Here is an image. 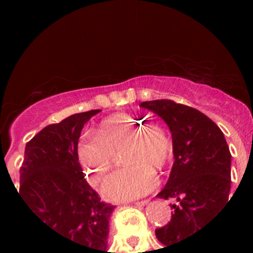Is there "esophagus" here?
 Returning a JSON list of instances; mask_svg holds the SVG:
<instances>
[{"mask_svg":"<svg viewBox=\"0 0 253 253\" xmlns=\"http://www.w3.org/2000/svg\"><path fill=\"white\" fill-rule=\"evenodd\" d=\"M150 202V200H143V201H138V202H135L134 205H136V206H144V205H147Z\"/></svg>","mask_w":253,"mask_h":253,"instance_id":"obj_1","label":"esophagus"}]
</instances>
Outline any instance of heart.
Listing matches in <instances>:
<instances>
[{"label": "heart", "instance_id": "heart-1", "mask_svg": "<svg viewBox=\"0 0 253 253\" xmlns=\"http://www.w3.org/2000/svg\"><path fill=\"white\" fill-rule=\"evenodd\" d=\"M125 168L109 177L102 188L111 201H127L143 197L158 185L152 168L162 169L172 156V140L156 123L146 125L142 118L117 114L99 123L94 135L81 136L76 147L77 160L85 178L93 186L105 180L121 154Z\"/></svg>", "mask_w": 253, "mask_h": 253}]
</instances>
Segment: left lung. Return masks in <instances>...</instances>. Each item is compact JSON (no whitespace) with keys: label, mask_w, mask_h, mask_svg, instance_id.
I'll return each mask as SVG.
<instances>
[{"label":"left lung","mask_w":253,"mask_h":253,"mask_svg":"<svg viewBox=\"0 0 253 253\" xmlns=\"http://www.w3.org/2000/svg\"><path fill=\"white\" fill-rule=\"evenodd\" d=\"M164 119L172 132L173 163L159 198H174L170 222L155 234L164 246L194 235L228 202L231 154L223 132L197 109L170 99L140 103Z\"/></svg>","instance_id":"8db88e82"}]
</instances>
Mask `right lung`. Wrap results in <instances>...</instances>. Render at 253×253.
I'll use <instances>...</instances> for the list:
<instances>
[{
  "mask_svg": "<svg viewBox=\"0 0 253 253\" xmlns=\"http://www.w3.org/2000/svg\"><path fill=\"white\" fill-rule=\"evenodd\" d=\"M99 111L73 114L45 126L26 144L19 169V196L27 209L45 227L87 253H110L109 219L115 208L90 188L76 156L83 127Z\"/></svg>",
  "mask_w": 253,
  "mask_h": 253,
  "instance_id": "1",
  "label": "right lung"
}]
</instances>
